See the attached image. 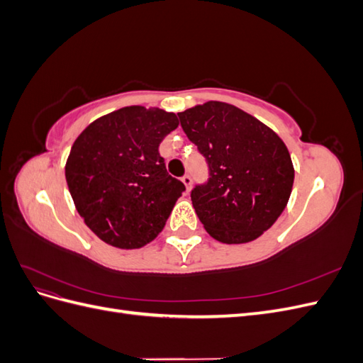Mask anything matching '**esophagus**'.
I'll use <instances>...</instances> for the list:
<instances>
[{
    "instance_id": "obj_1",
    "label": "esophagus",
    "mask_w": 363,
    "mask_h": 363,
    "mask_svg": "<svg viewBox=\"0 0 363 363\" xmlns=\"http://www.w3.org/2000/svg\"><path fill=\"white\" fill-rule=\"evenodd\" d=\"M182 182H183V184L186 186V192H189L191 191V188H192V177L189 174H186V175H183L182 177Z\"/></svg>"
}]
</instances>
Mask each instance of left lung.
Here are the masks:
<instances>
[{"label":"left lung","instance_id":"8db88e82","mask_svg":"<svg viewBox=\"0 0 363 363\" xmlns=\"http://www.w3.org/2000/svg\"><path fill=\"white\" fill-rule=\"evenodd\" d=\"M177 115L208 168L207 182L191 192L207 233L224 244L257 239L277 221L291 196L294 167L284 142L227 103L208 101Z\"/></svg>","mask_w":363,"mask_h":363}]
</instances>
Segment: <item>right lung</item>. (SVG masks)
<instances>
[{
	"label": "right lung",
	"instance_id": "add662e5",
	"mask_svg": "<svg viewBox=\"0 0 363 363\" xmlns=\"http://www.w3.org/2000/svg\"><path fill=\"white\" fill-rule=\"evenodd\" d=\"M177 127L175 113L130 106L98 118L75 139L65 177L77 212L106 244L140 248L163 230L184 191L159 152Z\"/></svg>",
	"mask_w": 363,
	"mask_h": 363
}]
</instances>
